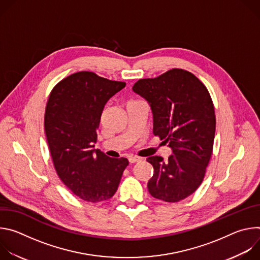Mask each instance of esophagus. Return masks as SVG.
Segmentation results:
<instances>
[{
	"label": "esophagus",
	"mask_w": 260,
	"mask_h": 260,
	"mask_svg": "<svg viewBox=\"0 0 260 260\" xmlns=\"http://www.w3.org/2000/svg\"><path fill=\"white\" fill-rule=\"evenodd\" d=\"M141 160H142V158L139 157V156H129L128 157V161L131 164H135V162H138V161H141Z\"/></svg>",
	"instance_id": "34e87169"
}]
</instances>
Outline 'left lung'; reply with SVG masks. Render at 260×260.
I'll return each instance as SVG.
<instances>
[{
    "label": "left lung",
    "instance_id": "1",
    "mask_svg": "<svg viewBox=\"0 0 260 260\" xmlns=\"http://www.w3.org/2000/svg\"><path fill=\"white\" fill-rule=\"evenodd\" d=\"M133 90L149 103L153 134L173 151L168 161L156 155L147 158L154 169L148 190L164 202L184 200L202 184L212 155L216 118L211 95L192 73L182 69L140 79Z\"/></svg>",
    "mask_w": 260,
    "mask_h": 260
}]
</instances>
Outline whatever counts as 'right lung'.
I'll return each mask as SVG.
<instances>
[{"label": "right lung", "mask_w": 260, "mask_h": 260, "mask_svg": "<svg viewBox=\"0 0 260 260\" xmlns=\"http://www.w3.org/2000/svg\"><path fill=\"white\" fill-rule=\"evenodd\" d=\"M125 86L92 72H78L58 82L45 110L44 127L54 169L81 200L100 203L116 192L128 160L94 149L106 103Z\"/></svg>", "instance_id": "1"}]
</instances>
